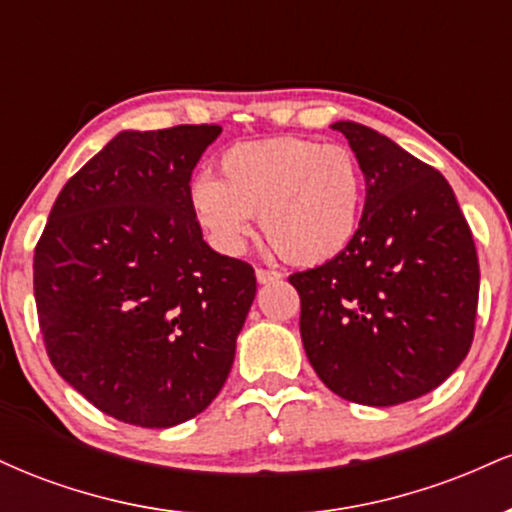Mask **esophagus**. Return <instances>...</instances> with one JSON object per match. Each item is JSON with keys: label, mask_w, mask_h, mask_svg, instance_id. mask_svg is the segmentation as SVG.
Returning a JSON list of instances; mask_svg holds the SVG:
<instances>
[{"label": "esophagus", "mask_w": 512, "mask_h": 512, "mask_svg": "<svg viewBox=\"0 0 512 512\" xmlns=\"http://www.w3.org/2000/svg\"><path fill=\"white\" fill-rule=\"evenodd\" d=\"M255 276L260 284H272V281L281 279V272H276V269H257Z\"/></svg>", "instance_id": "1"}]
</instances>
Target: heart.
I'll list each match as a JSON object with an SVG mask.
<instances>
[{"label": "heart", "instance_id": "1", "mask_svg": "<svg viewBox=\"0 0 512 512\" xmlns=\"http://www.w3.org/2000/svg\"><path fill=\"white\" fill-rule=\"evenodd\" d=\"M366 182L358 158L337 144L281 137L238 144L219 161V180L192 182L190 202L211 240L243 250L252 216L291 264L330 262L354 243Z\"/></svg>", "mask_w": 512, "mask_h": 512}]
</instances>
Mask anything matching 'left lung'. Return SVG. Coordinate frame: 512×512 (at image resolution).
<instances>
[{"instance_id":"obj_1","label":"left lung","mask_w":512,"mask_h":512,"mask_svg":"<svg viewBox=\"0 0 512 512\" xmlns=\"http://www.w3.org/2000/svg\"><path fill=\"white\" fill-rule=\"evenodd\" d=\"M366 204L354 243L289 276L305 356L334 395L368 407L424 397L467 356L479 301L472 231L448 180L385 134L351 120Z\"/></svg>"}]
</instances>
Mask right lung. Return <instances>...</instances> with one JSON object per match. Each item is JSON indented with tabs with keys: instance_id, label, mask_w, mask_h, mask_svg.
I'll list each match as a JSON object with an SVG mask.
<instances>
[{
	"instance_id": "1",
	"label": "right lung",
	"mask_w": 512,
	"mask_h": 512,
	"mask_svg": "<svg viewBox=\"0 0 512 512\" xmlns=\"http://www.w3.org/2000/svg\"><path fill=\"white\" fill-rule=\"evenodd\" d=\"M219 125L125 129L62 187L33 257L57 373L125 424L170 428L219 395L255 301L248 262L202 238L190 202Z\"/></svg>"
}]
</instances>
